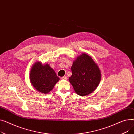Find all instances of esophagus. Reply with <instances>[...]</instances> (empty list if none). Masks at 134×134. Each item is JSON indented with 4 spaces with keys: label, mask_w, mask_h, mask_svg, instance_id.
Segmentation results:
<instances>
[{
    "label": "esophagus",
    "mask_w": 134,
    "mask_h": 134,
    "mask_svg": "<svg viewBox=\"0 0 134 134\" xmlns=\"http://www.w3.org/2000/svg\"><path fill=\"white\" fill-rule=\"evenodd\" d=\"M61 79H62V80H67V76H63V77H62V78H61Z\"/></svg>",
    "instance_id": "esophagus-1"
}]
</instances>
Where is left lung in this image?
<instances>
[{
	"label": "left lung",
	"instance_id": "left-lung-1",
	"mask_svg": "<svg viewBox=\"0 0 134 134\" xmlns=\"http://www.w3.org/2000/svg\"><path fill=\"white\" fill-rule=\"evenodd\" d=\"M71 69L72 74L68 79L77 94L88 95L99 85L102 77L100 69L92 58L86 53L77 56Z\"/></svg>",
	"mask_w": 134,
	"mask_h": 134
}]
</instances>
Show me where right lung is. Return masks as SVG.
Wrapping results in <instances>:
<instances>
[{
	"label": "right lung",
	"mask_w": 134,
	"mask_h": 134,
	"mask_svg": "<svg viewBox=\"0 0 134 134\" xmlns=\"http://www.w3.org/2000/svg\"><path fill=\"white\" fill-rule=\"evenodd\" d=\"M31 85L37 92L47 94L53 89L60 78L48 63L42 64L41 61L34 63L29 75Z\"/></svg>",
	"instance_id": "add662e5"
}]
</instances>
